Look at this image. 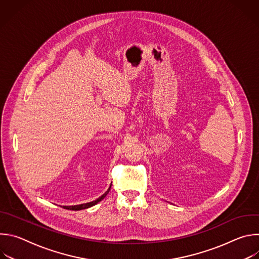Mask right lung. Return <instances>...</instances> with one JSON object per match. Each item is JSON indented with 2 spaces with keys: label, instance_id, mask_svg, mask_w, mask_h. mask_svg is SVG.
<instances>
[{
  "label": "right lung",
  "instance_id": "1",
  "mask_svg": "<svg viewBox=\"0 0 259 259\" xmlns=\"http://www.w3.org/2000/svg\"><path fill=\"white\" fill-rule=\"evenodd\" d=\"M110 187H112V186H110ZM110 187L108 188V190H107V191H106V192H105L101 197H99V198H98V199H96L95 201H92V202H89V203H85V204H81V205H75V206H63V208H64V209H69V210H75V211L90 208V207H92V206L96 205L98 202H100L101 200H103V199H104V197L108 194V192H109V190H110Z\"/></svg>",
  "mask_w": 259,
  "mask_h": 259
}]
</instances>
